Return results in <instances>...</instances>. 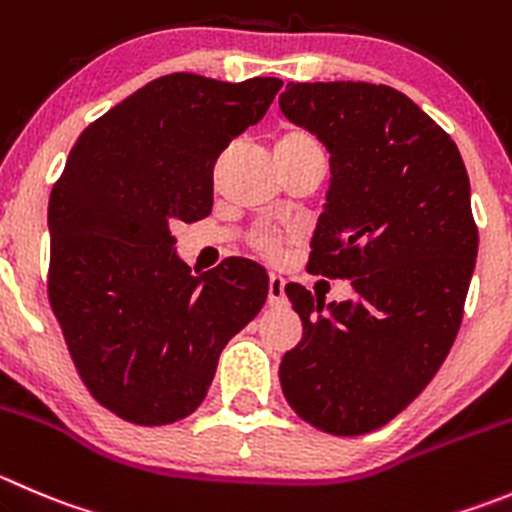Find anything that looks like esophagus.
Returning <instances> with one entry per match:
<instances>
[{
	"mask_svg": "<svg viewBox=\"0 0 512 512\" xmlns=\"http://www.w3.org/2000/svg\"><path fill=\"white\" fill-rule=\"evenodd\" d=\"M267 302H270V307L287 305L285 277L282 275H270V285H267Z\"/></svg>",
	"mask_w": 512,
	"mask_h": 512,
	"instance_id": "1",
	"label": "esophagus"
}]
</instances>
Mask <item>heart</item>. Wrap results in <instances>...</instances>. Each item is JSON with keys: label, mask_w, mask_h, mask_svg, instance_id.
<instances>
[{"label": "heart", "mask_w": 512, "mask_h": 512, "mask_svg": "<svg viewBox=\"0 0 512 512\" xmlns=\"http://www.w3.org/2000/svg\"><path fill=\"white\" fill-rule=\"evenodd\" d=\"M275 150L277 152H305V150H320V145H317V140L307 130L290 127V130H285L280 137H277ZM255 245L262 255L270 257V260H277V257L285 252L287 237L285 235H260L255 240Z\"/></svg>", "instance_id": "heart-1"}]
</instances>
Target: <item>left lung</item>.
<instances>
[{
    "label": "left lung",
    "mask_w": 512,
    "mask_h": 512,
    "mask_svg": "<svg viewBox=\"0 0 512 512\" xmlns=\"http://www.w3.org/2000/svg\"><path fill=\"white\" fill-rule=\"evenodd\" d=\"M280 109L330 152L310 270L357 300L285 287L302 340L280 362L290 408L332 435H365L433 380L463 322L478 255L470 180L448 132L388 84L290 82Z\"/></svg>",
    "instance_id": "left-lung-1"
}]
</instances>
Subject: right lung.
Returning a JSON list of instances; mask_svg holds the SVG:
<instances>
[{
    "label": "right lung",
    "instance_id": "obj_1",
    "mask_svg": "<svg viewBox=\"0 0 512 512\" xmlns=\"http://www.w3.org/2000/svg\"><path fill=\"white\" fill-rule=\"evenodd\" d=\"M282 79H152L94 119L49 195V305L92 398L135 425L200 408L222 347L267 300L257 262L192 275L170 225L212 212V170Z\"/></svg>",
    "mask_w": 512,
    "mask_h": 512
}]
</instances>
